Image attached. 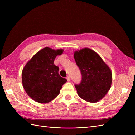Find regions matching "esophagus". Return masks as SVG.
Returning a JSON list of instances; mask_svg holds the SVG:
<instances>
[{
  "label": "esophagus",
  "instance_id": "obj_1",
  "mask_svg": "<svg viewBox=\"0 0 135 135\" xmlns=\"http://www.w3.org/2000/svg\"><path fill=\"white\" fill-rule=\"evenodd\" d=\"M66 79H67L68 81H70V76L68 75V76L66 77Z\"/></svg>",
  "mask_w": 135,
  "mask_h": 135
}]
</instances>
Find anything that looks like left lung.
<instances>
[{"label":"left lung","instance_id":"obj_1","mask_svg":"<svg viewBox=\"0 0 135 135\" xmlns=\"http://www.w3.org/2000/svg\"><path fill=\"white\" fill-rule=\"evenodd\" d=\"M74 57L81 74V82L75 84L78 95L89 103L98 102L111 87V70L101 57L90 48L75 51Z\"/></svg>","mask_w":135,"mask_h":135}]
</instances>
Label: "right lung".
<instances>
[{
    "label": "right lung",
    "mask_w": 135,
    "mask_h": 135,
    "mask_svg": "<svg viewBox=\"0 0 135 135\" xmlns=\"http://www.w3.org/2000/svg\"><path fill=\"white\" fill-rule=\"evenodd\" d=\"M62 49L55 50L45 47L27 62L22 72V82L28 96L39 103H47L59 95L67 80L59 74V68L54 64Z\"/></svg>",
    "instance_id": "right-lung-1"
}]
</instances>
